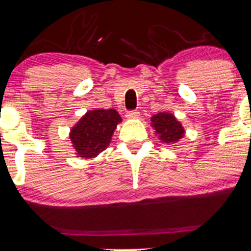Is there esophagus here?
<instances>
[{
  "label": "esophagus",
  "instance_id": "1",
  "mask_svg": "<svg viewBox=\"0 0 251 251\" xmlns=\"http://www.w3.org/2000/svg\"><path fill=\"white\" fill-rule=\"evenodd\" d=\"M126 116L128 117V119H137V117L140 116V111H138V110H129V111H126Z\"/></svg>",
  "mask_w": 251,
  "mask_h": 251
}]
</instances>
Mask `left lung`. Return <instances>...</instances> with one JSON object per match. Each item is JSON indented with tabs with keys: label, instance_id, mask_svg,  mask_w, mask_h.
Returning a JSON list of instances; mask_svg holds the SVG:
<instances>
[{
	"label": "left lung",
	"instance_id": "obj_1",
	"mask_svg": "<svg viewBox=\"0 0 251 251\" xmlns=\"http://www.w3.org/2000/svg\"><path fill=\"white\" fill-rule=\"evenodd\" d=\"M152 126L159 138L164 143H172L180 140L184 135V129L172 114L158 113L152 119Z\"/></svg>",
	"mask_w": 251,
	"mask_h": 251
}]
</instances>
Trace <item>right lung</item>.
<instances>
[{
	"mask_svg": "<svg viewBox=\"0 0 251 251\" xmlns=\"http://www.w3.org/2000/svg\"><path fill=\"white\" fill-rule=\"evenodd\" d=\"M121 117L114 109L88 111L71 131V140L80 157H94L109 144Z\"/></svg>",
	"mask_w": 251,
	"mask_h": 251,
	"instance_id": "1",
	"label": "right lung"
}]
</instances>
